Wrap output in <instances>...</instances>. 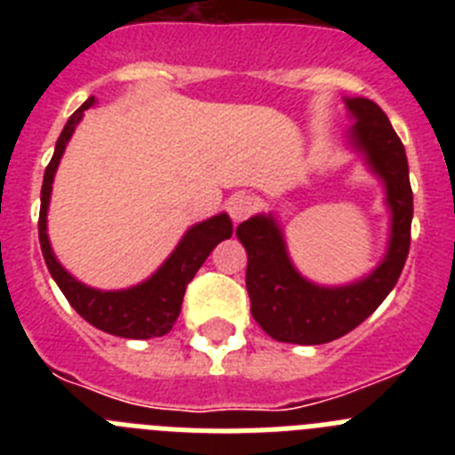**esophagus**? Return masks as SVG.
Returning <instances> with one entry per match:
<instances>
[{
	"label": "esophagus",
	"instance_id": "obj_1",
	"mask_svg": "<svg viewBox=\"0 0 455 455\" xmlns=\"http://www.w3.org/2000/svg\"><path fill=\"white\" fill-rule=\"evenodd\" d=\"M252 209H255V200L248 196V193H235L230 200H228V214L235 223L239 220L248 219L252 214Z\"/></svg>",
	"mask_w": 455,
	"mask_h": 455
}]
</instances>
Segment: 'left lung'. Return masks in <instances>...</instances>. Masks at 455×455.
<instances>
[{"mask_svg":"<svg viewBox=\"0 0 455 455\" xmlns=\"http://www.w3.org/2000/svg\"><path fill=\"white\" fill-rule=\"evenodd\" d=\"M355 116L353 140L367 155L373 171L385 180L392 209V241L387 257L369 277L348 287H316L289 262L284 241L271 216H255L236 228L248 252L246 289L251 312L262 331L289 344H325L363 323L387 299L399 280L410 251L412 188L405 148L376 102L347 100Z\"/></svg>","mask_w":455,"mask_h":455,"instance_id":"left-lung-1","label":"left lung"}]
</instances>
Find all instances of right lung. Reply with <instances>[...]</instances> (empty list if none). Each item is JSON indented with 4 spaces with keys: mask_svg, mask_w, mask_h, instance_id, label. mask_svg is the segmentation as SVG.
Returning <instances> with one entry per match:
<instances>
[{
    "mask_svg": "<svg viewBox=\"0 0 455 455\" xmlns=\"http://www.w3.org/2000/svg\"><path fill=\"white\" fill-rule=\"evenodd\" d=\"M95 102V98H88L75 114L68 118L61 136L56 140V150L52 162L45 168L43 178V191H40V216H38V239L40 251L45 257V264L50 268L52 277L56 280L59 289L68 299V303L77 309V315L84 316L91 325L116 337H127V339H150V337H162L171 332L182 309L184 291L191 283L193 275L203 267L209 252L214 251L223 239L232 236V220L228 214H219L204 223L193 225L184 235L180 246L175 248L159 271L146 280L139 287L124 289V291H100L82 284L70 275L61 264L56 262L54 252L47 239V204H50L52 180L59 162H61L63 150H66L68 139L72 136L77 123L82 120L84 111Z\"/></svg>",
    "mask_w": 455,
    "mask_h": 455,
    "instance_id": "add662e5",
    "label": "right lung"
}]
</instances>
